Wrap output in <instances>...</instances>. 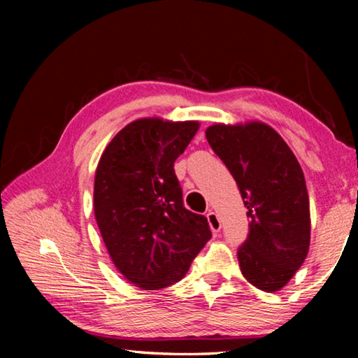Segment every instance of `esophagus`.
<instances>
[{
    "instance_id": "obj_1",
    "label": "esophagus",
    "mask_w": 358,
    "mask_h": 358,
    "mask_svg": "<svg viewBox=\"0 0 358 358\" xmlns=\"http://www.w3.org/2000/svg\"><path fill=\"white\" fill-rule=\"evenodd\" d=\"M207 221H208V226L211 229V232H215V234L220 232V230H221V221H220V217H217V215L215 213L213 210H208Z\"/></svg>"
}]
</instances>
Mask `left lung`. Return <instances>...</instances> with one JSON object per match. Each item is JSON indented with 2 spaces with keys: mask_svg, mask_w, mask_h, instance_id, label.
Instances as JSON below:
<instances>
[{
  "mask_svg": "<svg viewBox=\"0 0 358 358\" xmlns=\"http://www.w3.org/2000/svg\"><path fill=\"white\" fill-rule=\"evenodd\" d=\"M205 136L237 181L250 217V234L237 252L241 275L254 287L278 292L310 250V199L299 161L264 121L215 123Z\"/></svg>",
  "mask_w": 358,
  "mask_h": 358,
  "instance_id": "left-lung-1",
  "label": "left lung"
}]
</instances>
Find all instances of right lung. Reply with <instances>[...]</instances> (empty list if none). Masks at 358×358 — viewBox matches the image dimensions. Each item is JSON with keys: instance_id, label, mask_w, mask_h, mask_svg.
Masks as SVG:
<instances>
[{"instance_id": "right-lung-1", "label": "right lung", "mask_w": 358, "mask_h": 358, "mask_svg": "<svg viewBox=\"0 0 358 358\" xmlns=\"http://www.w3.org/2000/svg\"><path fill=\"white\" fill-rule=\"evenodd\" d=\"M201 123L147 117L131 121L102 151L94 173V217L108 256L143 290L180 281L207 245V217L183 207L175 159Z\"/></svg>"}]
</instances>
